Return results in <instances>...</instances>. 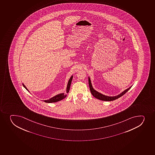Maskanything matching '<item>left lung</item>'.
<instances>
[{
  "mask_svg": "<svg viewBox=\"0 0 155 155\" xmlns=\"http://www.w3.org/2000/svg\"><path fill=\"white\" fill-rule=\"evenodd\" d=\"M88 83H89V88H90V91H91V93L92 94V95L94 96L95 98H97L98 100H101V101H112L114 100H116L117 98H119L120 97H122L123 95H124V94L126 93L130 89L131 87L132 86L128 88L127 89L124 90L123 91L119 94L118 95H116V96H107V95H104L103 94L100 93V92L97 91H95V89H94V87H92V84H91V79L88 76Z\"/></svg>",
  "mask_w": 155,
  "mask_h": 155,
  "instance_id": "left-lung-1",
  "label": "left lung"
}]
</instances>
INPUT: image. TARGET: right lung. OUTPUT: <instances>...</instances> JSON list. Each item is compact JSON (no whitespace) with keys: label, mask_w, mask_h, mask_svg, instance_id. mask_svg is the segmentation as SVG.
Wrapping results in <instances>:
<instances>
[{"label":"right lung","mask_w":155,"mask_h":155,"mask_svg":"<svg viewBox=\"0 0 155 155\" xmlns=\"http://www.w3.org/2000/svg\"><path fill=\"white\" fill-rule=\"evenodd\" d=\"M73 77V76L72 75V76L71 77L70 79H69V81L68 82L67 86V88H66V92L67 93H68L69 92V90H70L71 84V82H72ZM22 84H23L24 87L26 89L27 91H28V92H30L27 89V88L25 85L23 83ZM66 97H67V94H64V93H61V94H57V95L51 97V98H49V100H45L44 101L45 103H55V102H57V101H61V100H63L64 98H65Z\"/></svg>","instance_id":"1"}]
</instances>
